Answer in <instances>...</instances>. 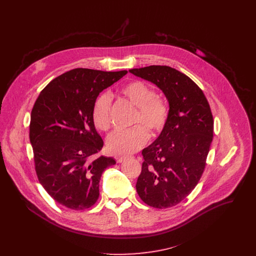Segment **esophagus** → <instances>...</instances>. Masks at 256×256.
I'll return each mask as SVG.
<instances>
[{"instance_id": "34e87169", "label": "esophagus", "mask_w": 256, "mask_h": 256, "mask_svg": "<svg viewBox=\"0 0 256 256\" xmlns=\"http://www.w3.org/2000/svg\"><path fill=\"white\" fill-rule=\"evenodd\" d=\"M131 158V156H117L116 158V160H117V162H125L126 160H128V158Z\"/></svg>"}]
</instances>
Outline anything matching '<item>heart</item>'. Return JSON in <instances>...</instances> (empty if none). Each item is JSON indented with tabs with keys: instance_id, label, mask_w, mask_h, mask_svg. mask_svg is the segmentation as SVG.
Returning <instances> with one entry per match:
<instances>
[{
	"instance_id": "1",
	"label": "heart",
	"mask_w": 256,
	"mask_h": 256,
	"mask_svg": "<svg viewBox=\"0 0 256 256\" xmlns=\"http://www.w3.org/2000/svg\"><path fill=\"white\" fill-rule=\"evenodd\" d=\"M121 94L137 106L134 115L136 124L129 129L114 131L108 140V146L113 154H131L144 146L150 138L146 126L154 134L160 133L166 124L170 108L166 100L156 96L154 90L145 82L133 80L120 88ZM111 96L102 94L96 100L92 110L94 125L106 131L111 125ZM146 126H144V125Z\"/></svg>"
}]
</instances>
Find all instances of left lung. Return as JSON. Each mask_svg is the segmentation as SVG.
Returning a JSON list of instances; mask_svg holds the SVG:
<instances>
[{
    "label": "left lung",
    "mask_w": 256,
    "mask_h": 256,
    "mask_svg": "<svg viewBox=\"0 0 256 256\" xmlns=\"http://www.w3.org/2000/svg\"><path fill=\"white\" fill-rule=\"evenodd\" d=\"M162 90L170 114L156 140L142 150L136 189L146 205L166 209L180 203L199 182L213 140L214 120L202 90L168 66L131 69Z\"/></svg>",
    "instance_id": "left-lung-1"
}]
</instances>
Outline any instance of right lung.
Returning <instances> with one entry per match:
<instances>
[{
    "mask_svg": "<svg viewBox=\"0 0 256 256\" xmlns=\"http://www.w3.org/2000/svg\"><path fill=\"white\" fill-rule=\"evenodd\" d=\"M126 74L73 69L52 80L32 110L30 140L38 180L69 209L94 205L102 172L116 164L113 158H94L104 141L96 130L92 110L98 94Z\"/></svg>",
    "mask_w": 256,
    "mask_h": 256,
    "instance_id": "1",
    "label": "right lung"
}]
</instances>
